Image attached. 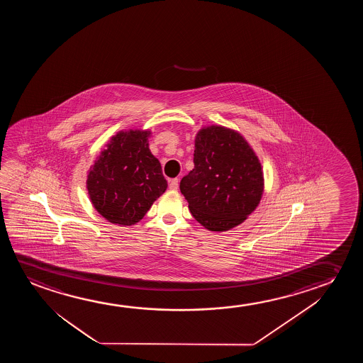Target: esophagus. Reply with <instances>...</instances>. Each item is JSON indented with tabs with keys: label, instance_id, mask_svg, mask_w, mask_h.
I'll return each instance as SVG.
<instances>
[{
	"label": "esophagus",
	"instance_id": "1",
	"mask_svg": "<svg viewBox=\"0 0 363 363\" xmlns=\"http://www.w3.org/2000/svg\"><path fill=\"white\" fill-rule=\"evenodd\" d=\"M169 189L171 191H176V189H179V179H169Z\"/></svg>",
	"mask_w": 363,
	"mask_h": 363
}]
</instances>
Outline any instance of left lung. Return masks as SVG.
<instances>
[{"label":"left lung","mask_w":363,"mask_h":363,"mask_svg":"<svg viewBox=\"0 0 363 363\" xmlns=\"http://www.w3.org/2000/svg\"><path fill=\"white\" fill-rule=\"evenodd\" d=\"M194 162L179 189L194 219L211 232L243 223L264 192L262 164L243 135L222 125L203 126L194 139Z\"/></svg>","instance_id":"1"}]
</instances>
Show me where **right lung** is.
<instances>
[{
	"label": "right lung",
	"mask_w": 363,
	"mask_h": 363,
	"mask_svg": "<svg viewBox=\"0 0 363 363\" xmlns=\"http://www.w3.org/2000/svg\"><path fill=\"white\" fill-rule=\"evenodd\" d=\"M151 134L149 129L118 131L90 166V202L110 223H138L167 189L161 164L150 151Z\"/></svg>",
	"instance_id": "right-lung-1"
}]
</instances>
